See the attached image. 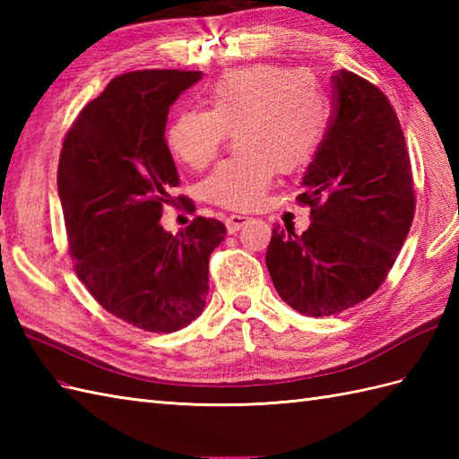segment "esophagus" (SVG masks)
<instances>
[{"instance_id":"obj_1","label":"esophagus","mask_w":459,"mask_h":459,"mask_svg":"<svg viewBox=\"0 0 459 459\" xmlns=\"http://www.w3.org/2000/svg\"><path fill=\"white\" fill-rule=\"evenodd\" d=\"M248 221H250V217H245V214H230V217L224 221V224H227V230L232 235V232H237L245 227Z\"/></svg>"}]
</instances>
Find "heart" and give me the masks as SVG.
I'll list each match as a JSON object with an SVG mask.
<instances>
[{"mask_svg":"<svg viewBox=\"0 0 459 459\" xmlns=\"http://www.w3.org/2000/svg\"><path fill=\"white\" fill-rule=\"evenodd\" d=\"M209 112H181L165 143L179 163L204 169L230 132L240 155L222 161L201 185L203 199L227 209H252L276 173H296L314 158L327 126V108L306 73L256 65L221 74L207 91Z\"/></svg>","mask_w":459,"mask_h":459,"instance_id":"1","label":"heart"}]
</instances>
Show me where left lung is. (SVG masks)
Masks as SVG:
<instances>
[{"mask_svg": "<svg viewBox=\"0 0 459 459\" xmlns=\"http://www.w3.org/2000/svg\"><path fill=\"white\" fill-rule=\"evenodd\" d=\"M329 128L301 178L311 224L272 230L266 266L280 298L304 316H335L373 296L414 219L411 158L396 112L375 84L333 74Z\"/></svg>", "mask_w": 459, "mask_h": 459, "instance_id": "obj_1", "label": "left lung"}]
</instances>
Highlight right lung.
Wrapping results in <instances>:
<instances>
[{
    "label": "right lung",
    "instance_id": "obj_1",
    "mask_svg": "<svg viewBox=\"0 0 459 459\" xmlns=\"http://www.w3.org/2000/svg\"><path fill=\"white\" fill-rule=\"evenodd\" d=\"M201 76L158 68L116 76L81 110L58 160L76 276L108 314L153 333H171L201 316L211 252L227 232L204 217L179 235L160 224L179 185L165 143L169 106Z\"/></svg>",
    "mask_w": 459,
    "mask_h": 459
}]
</instances>
